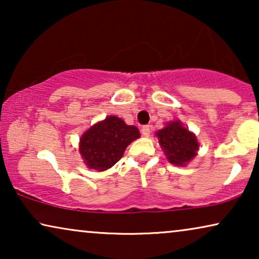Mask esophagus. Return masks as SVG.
<instances>
[{"label": "esophagus", "mask_w": 259, "mask_h": 259, "mask_svg": "<svg viewBox=\"0 0 259 259\" xmlns=\"http://www.w3.org/2000/svg\"><path fill=\"white\" fill-rule=\"evenodd\" d=\"M141 133H143V136L144 137H148L150 136V133H151V128H150V126H143V128H141Z\"/></svg>", "instance_id": "1"}]
</instances>
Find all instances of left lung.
I'll use <instances>...</instances> for the list:
<instances>
[{
    "label": "left lung",
    "mask_w": 259,
    "mask_h": 259,
    "mask_svg": "<svg viewBox=\"0 0 259 259\" xmlns=\"http://www.w3.org/2000/svg\"><path fill=\"white\" fill-rule=\"evenodd\" d=\"M155 136L168 161L177 166H185L197 155L199 143L197 137L190 132L179 120L171 121Z\"/></svg>",
    "instance_id": "obj_1"
}]
</instances>
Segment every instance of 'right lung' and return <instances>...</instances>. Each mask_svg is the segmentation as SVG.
<instances>
[{"label": "right lung", "mask_w": 259, "mask_h": 259, "mask_svg": "<svg viewBox=\"0 0 259 259\" xmlns=\"http://www.w3.org/2000/svg\"><path fill=\"white\" fill-rule=\"evenodd\" d=\"M139 137L136 126L126 125L122 119L109 115L82 134L79 151L88 168L102 172L114 166L126 147Z\"/></svg>", "instance_id": "add662e5"}]
</instances>
